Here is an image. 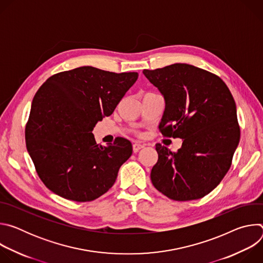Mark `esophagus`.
Here are the masks:
<instances>
[{"label": "esophagus", "mask_w": 263, "mask_h": 263, "mask_svg": "<svg viewBox=\"0 0 263 263\" xmlns=\"http://www.w3.org/2000/svg\"><path fill=\"white\" fill-rule=\"evenodd\" d=\"M142 147H144V145L143 144H141V143H138V142H135V143H133V152L134 153H137L140 148H142Z\"/></svg>", "instance_id": "esophagus-1"}]
</instances>
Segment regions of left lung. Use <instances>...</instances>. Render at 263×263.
<instances>
[{
    "mask_svg": "<svg viewBox=\"0 0 263 263\" xmlns=\"http://www.w3.org/2000/svg\"><path fill=\"white\" fill-rule=\"evenodd\" d=\"M142 72L165 100L160 132L183 140L177 152L156 144L158 161L151 172L152 183L174 201L201 199L231 166L240 138L235 101L218 76L191 64Z\"/></svg>",
    "mask_w": 263,
    "mask_h": 263,
    "instance_id": "obj_1",
    "label": "left lung"
}]
</instances>
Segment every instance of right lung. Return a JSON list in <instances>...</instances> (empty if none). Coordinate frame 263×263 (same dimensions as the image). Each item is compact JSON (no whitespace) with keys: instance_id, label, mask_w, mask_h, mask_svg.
Here are the masks:
<instances>
[{"instance_id":"obj_1","label":"right lung","mask_w":263,"mask_h":263,"mask_svg":"<svg viewBox=\"0 0 263 263\" xmlns=\"http://www.w3.org/2000/svg\"><path fill=\"white\" fill-rule=\"evenodd\" d=\"M138 73L81 66L50 77L35 93L25 138L37 175L54 194L90 202L115 184L132 155L131 142L117 137L103 146L92 130L109 117Z\"/></svg>"}]
</instances>
